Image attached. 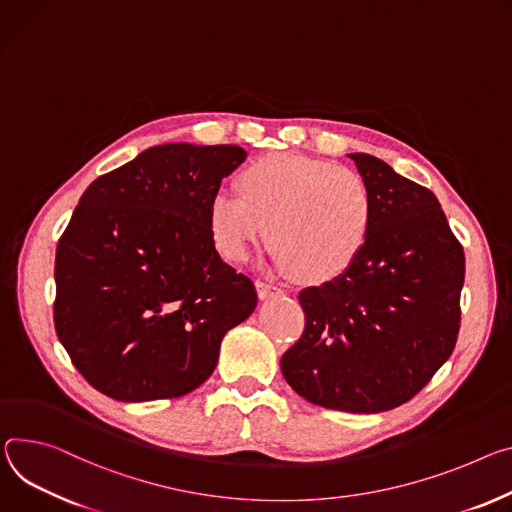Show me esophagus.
<instances>
[{"label":"esophagus","mask_w":512,"mask_h":512,"mask_svg":"<svg viewBox=\"0 0 512 512\" xmlns=\"http://www.w3.org/2000/svg\"><path fill=\"white\" fill-rule=\"evenodd\" d=\"M255 288H257L259 298H267V296H271V294H282V288H280V286H275V284L265 282V280H257V282H255Z\"/></svg>","instance_id":"obj_1"}]
</instances>
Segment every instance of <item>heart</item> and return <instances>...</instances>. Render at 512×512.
Masks as SVG:
<instances>
[{
  "label": "heart",
  "mask_w": 512,
  "mask_h": 512,
  "mask_svg": "<svg viewBox=\"0 0 512 512\" xmlns=\"http://www.w3.org/2000/svg\"><path fill=\"white\" fill-rule=\"evenodd\" d=\"M237 188L216 192L208 210L210 235L228 261H245L265 228L277 263L298 280L329 282L367 243L374 198L355 169L275 153L251 161Z\"/></svg>",
  "instance_id": "b5f03b06"
}]
</instances>
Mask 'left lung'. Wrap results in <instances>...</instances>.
Instances as JSON below:
<instances>
[{"label": "left lung", "mask_w": 512, "mask_h": 512, "mask_svg": "<svg viewBox=\"0 0 512 512\" xmlns=\"http://www.w3.org/2000/svg\"><path fill=\"white\" fill-rule=\"evenodd\" d=\"M349 157L374 198L369 237L343 275L300 292L306 322L282 374L312 404L371 414L414 398L453 353L466 255L431 190Z\"/></svg>", "instance_id": "1"}]
</instances>
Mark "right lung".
Returning a JSON list of instances; mask_svg holds the SVG:
<instances>
[{"label":"right lung","instance_id":"right-lung-1","mask_svg":"<svg viewBox=\"0 0 512 512\" xmlns=\"http://www.w3.org/2000/svg\"><path fill=\"white\" fill-rule=\"evenodd\" d=\"M235 145L151 147L83 192L57 243L55 331L79 374L120 402L179 398L216 367L257 292L224 263L208 210Z\"/></svg>","mask_w":512,"mask_h":512}]
</instances>
